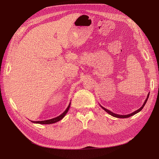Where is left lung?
I'll return each mask as SVG.
<instances>
[{"mask_svg":"<svg viewBox=\"0 0 159 159\" xmlns=\"http://www.w3.org/2000/svg\"><path fill=\"white\" fill-rule=\"evenodd\" d=\"M149 93H148V96H147V98H146V99L145 100V101H144V102L143 105L142 106V107H141L140 108H139V109H138V110H136L135 111L133 112V113H130V114H128V115H118V114H115V113H114L111 112V111H110V110H108L106 109L105 107H102V106H101V107L102 108V109H103L104 110H105V111H106L107 113H109L110 115H112L113 116H114V117H116V118H122V119H123V118H128V117H129V116H133V115H135L136 113H139V111H140L142 110H143V108L144 107V106H145V104H146V102H147V101H148V97H149Z\"/></svg>","mask_w":159,"mask_h":159,"instance_id":"left-lung-1","label":"left lung"}]
</instances>
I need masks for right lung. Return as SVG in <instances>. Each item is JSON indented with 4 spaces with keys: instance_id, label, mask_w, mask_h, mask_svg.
<instances>
[{
    "instance_id": "obj_1",
    "label": "right lung",
    "mask_w": 159,
    "mask_h": 159,
    "mask_svg": "<svg viewBox=\"0 0 159 159\" xmlns=\"http://www.w3.org/2000/svg\"><path fill=\"white\" fill-rule=\"evenodd\" d=\"M70 104L71 102H70V104L68 105V107L66 108V110L58 116H57L55 118L52 119H49V120H43V121H31L33 123H37V124H53L57 122H58L59 120H61V119H62L64 118V116L66 115V114L68 113L70 107Z\"/></svg>"
}]
</instances>
